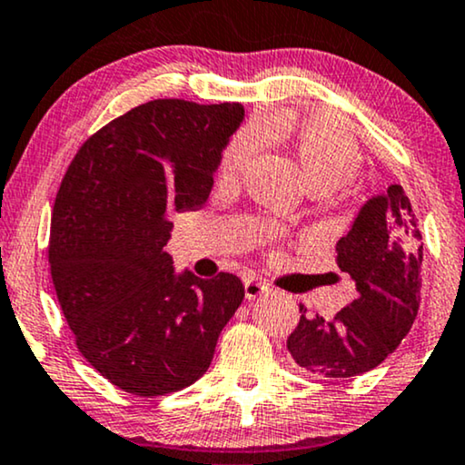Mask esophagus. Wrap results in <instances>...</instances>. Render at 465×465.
I'll use <instances>...</instances> for the list:
<instances>
[{"label": "esophagus", "instance_id": "34e87169", "mask_svg": "<svg viewBox=\"0 0 465 465\" xmlns=\"http://www.w3.org/2000/svg\"><path fill=\"white\" fill-rule=\"evenodd\" d=\"M268 290H271V286H268L266 282H262V279L251 277V279H247V282H244V296H247L249 301L257 299V296L268 292Z\"/></svg>", "mask_w": 465, "mask_h": 465}]
</instances>
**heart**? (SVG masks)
<instances>
[{
	"instance_id": "heart-1",
	"label": "heart",
	"mask_w": 465,
	"mask_h": 465,
	"mask_svg": "<svg viewBox=\"0 0 465 465\" xmlns=\"http://www.w3.org/2000/svg\"><path fill=\"white\" fill-rule=\"evenodd\" d=\"M266 130L292 144L296 158L303 166L307 186L318 193H329V190L344 186L360 169L361 153L355 141L331 121L318 119V116H312V119L282 116L268 123ZM264 136L262 125H247L233 134L221 153V164H218L221 177L232 182L242 175L249 162L260 151Z\"/></svg>"
}]
</instances>
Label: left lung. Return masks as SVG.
Instances as JSON below:
<instances>
[{"label": "left lung", "mask_w": 465, "mask_h": 465, "mask_svg": "<svg viewBox=\"0 0 465 465\" xmlns=\"http://www.w3.org/2000/svg\"><path fill=\"white\" fill-rule=\"evenodd\" d=\"M335 251L357 299L333 318L307 316L301 305L288 351L307 372L349 379L394 353L420 307L422 233L405 190L394 183L368 199Z\"/></svg>", "instance_id": "8db88e82"}]
</instances>
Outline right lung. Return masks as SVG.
<instances>
[{"instance_id":"add662e5","label":"right lung","mask_w":465,"mask_h":465,"mask_svg":"<svg viewBox=\"0 0 465 465\" xmlns=\"http://www.w3.org/2000/svg\"><path fill=\"white\" fill-rule=\"evenodd\" d=\"M244 119L240 104L155 99L93 134L60 183L49 268L80 353L136 396L188 388L244 299L232 272H177L171 212L199 210Z\"/></svg>"}]
</instances>
